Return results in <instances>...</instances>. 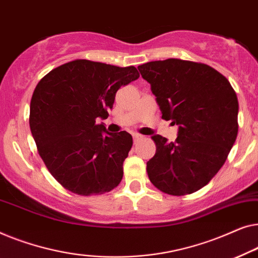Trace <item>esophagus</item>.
<instances>
[{"label":"esophagus","mask_w":258,"mask_h":258,"mask_svg":"<svg viewBox=\"0 0 258 258\" xmlns=\"http://www.w3.org/2000/svg\"><path fill=\"white\" fill-rule=\"evenodd\" d=\"M140 139H143V136H141V134H139V133H133V140H134V143H136V141H139Z\"/></svg>","instance_id":"esophagus-1"}]
</instances>
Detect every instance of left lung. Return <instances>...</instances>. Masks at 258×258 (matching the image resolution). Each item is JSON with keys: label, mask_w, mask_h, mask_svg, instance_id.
Masks as SVG:
<instances>
[{"label": "left lung", "mask_w": 258, "mask_h": 258, "mask_svg": "<svg viewBox=\"0 0 258 258\" xmlns=\"http://www.w3.org/2000/svg\"><path fill=\"white\" fill-rule=\"evenodd\" d=\"M160 107L177 125L168 143L155 134L157 152L147 161L151 182L166 194H191L226 162L237 137L238 100L228 79L209 65L168 58L138 67Z\"/></svg>", "instance_id": "obj_1"}]
</instances>
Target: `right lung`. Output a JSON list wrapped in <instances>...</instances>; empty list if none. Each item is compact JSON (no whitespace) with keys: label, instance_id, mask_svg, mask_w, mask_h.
Wrapping results in <instances>:
<instances>
[{"label":"right lung","instance_id":"obj_1","mask_svg":"<svg viewBox=\"0 0 258 258\" xmlns=\"http://www.w3.org/2000/svg\"><path fill=\"white\" fill-rule=\"evenodd\" d=\"M138 78L134 67L77 59L39 81L29 124L42 160L65 189L89 197L120 183L132 136L107 132L98 118L106 119L118 90Z\"/></svg>","mask_w":258,"mask_h":258}]
</instances>
